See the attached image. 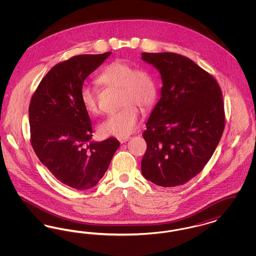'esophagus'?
Returning a JSON list of instances; mask_svg holds the SVG:
<instances>
[{
  "mask_svg": "<svg viewBox=\"0 0 256 256\" xmlns=\"http://www.w3.org/2000/svg\"><path fill=\"white\" fill-rule=\"evenodd\" d=\"M130 138H132V137H130V136H122V137H119L118 140L120 141L121 144H122V143H126V141H128Z\"/></svg>",
  "mask_w": 256,
  "mask_h": 256,
  "instance_id": "34e87169",
  "label": "esophagus"
}]
</instances>
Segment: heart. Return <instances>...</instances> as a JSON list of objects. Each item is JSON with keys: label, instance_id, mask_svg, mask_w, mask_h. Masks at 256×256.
I'll use <instances>...</instances> for the list:
<instances>
[{"label": "heart", "instance_id": "heart-1", "mask_svg": "<svg viewBox=\"0 0 256 256\" xmlns=\"http://www.w3.org/2000/svg\"><path fill=\"white\" fill-rule=\"evenodd\" d=\"M100 84L120 89V106L122 108L100 124V130L104 135L126 136L136 130L140 122V110L152 106L158 95L156 80L145 68H134L122 60L110 63L98 78ZM80 100L84 110L97 115L100 112L96 91L88 86L80 89Z\"/></svg>", "mask_w": 256, "mask_h": 256}]
</instances>
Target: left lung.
Listing matches in <instances>:
<instances>
[{
	"label": "left lung",
	"mask_w": 256,
	"mask_h": 256,
	"mask_svg": "<svg viewBox=\"0 0 256 256\" xmlns=\"http://www.w3.org/2000/svg\"><path fill=\"white\" fill-rule=\"evenodd\" d=\"M161 74V98L146 122L141 170L162 187L183 185L200 174L222 135L226 115L218 82L174 52H143Z\"/></svg>",
	"instance_id": "8db88e82"
}]
</instances>
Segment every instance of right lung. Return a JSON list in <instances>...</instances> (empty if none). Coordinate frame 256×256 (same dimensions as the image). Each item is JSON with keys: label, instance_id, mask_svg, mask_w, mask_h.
Instances as JSON below:
<instances>
[{"label": "right lung", "instance_id": "obj_1", "mask_svg": "<svg viewBox=\"0 0 256 256\" xmlns=\"http://www.w3.org/2000/svg\"><path fill=\"white\" fill-rule=\"evenodd\" d=\"M82 54L54 65L34 93L28 119L30 144L60 182L76 190L95 186L120 146L116 138L90 142L92 124L80 100L86 78L110 56Z\"/></svg>", "mask_w": 256, "mask_h": 256}]
</instances>
